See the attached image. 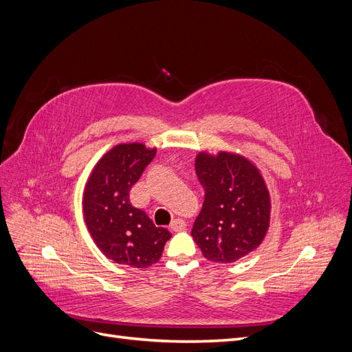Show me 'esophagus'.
Returning a JSON list of instances; mask_svg holds the SVG:
<instances>
[{
	"label": "esophagus",
	"instance_id": "obj_1",
	"mask_svg": "<svg viewBox=\"0 0 352 352\" xmlns=\"http://www.w3.org/2000/svg\"><path fill=\"white\" fill-rule=\"evenodd\" d=\"M185 226H186V223L182 219H175L172 223H170V230L179 232V230L185 229Z\"/></svg>",
	"mask_w": 352,
	"mask_h": 352
}]
</instances>
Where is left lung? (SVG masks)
Returning a JSON list of instances; mask_svg holds the SVG:
<instances>
[{
  "label": "left lung",
  "instance_id": "8db88e82",
  "mask_svg": "<svg viewBox=\"0 0 352 352\" xmlns=\"http://www.w3.org/2000/svg\"><path fill=\"white\" fill-rule=\"evenodd\" d=\"M195 170L206 194L190 235L202 255L214 263H233L257 250L272 211L258 167L236 153L199 151Z\"/></svg>",
  "mask_w": 352,
  "mask_h": 352
}]
</instances>
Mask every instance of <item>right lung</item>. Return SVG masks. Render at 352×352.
<instances>
[{
    "mask_svg": "<svg viewBox=\"0 0 352 352\" xmlns=\"http://www.w3.org/2000/svg\"><path fill=\"white\" fill-rule=\"evenodd\" d=\"M157 148L119 144L105 153L85 184L82 207L92 241L109 260L145 269L162 257L172 236L131 204V188L155 157Z\"/></svg>",
    "mask_w": 352,
    "mask_h": 352,
    "instance_id": "obj_1",
    "label": "right lung"
}]
</instances>
